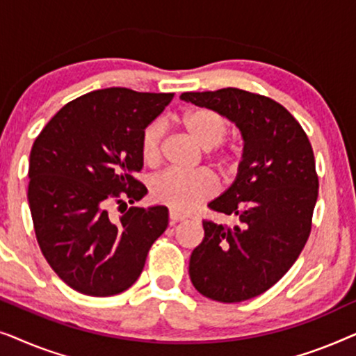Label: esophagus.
<instances>
[{
	"mask_svg": "<svg viewBox=\"0 0 356 356\" xmlns=\"http://www.w3.org/2000/svg\"><path fill=\"white\" fill-rule=\"evenodd\" d=\"M188 216L184 212H179V211H175V209H170V225H175V223L181 222L186 218Z\"/></svg>",
	"mask_w": 356,
	"mask_h": 356,
	"instance_id": "esophagus-1",
	"label": "esophagus"
}]
</instances>
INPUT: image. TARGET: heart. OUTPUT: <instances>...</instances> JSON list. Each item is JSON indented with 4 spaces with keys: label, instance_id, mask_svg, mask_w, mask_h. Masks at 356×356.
I'll return each instance as SVG.
<instances>
[{
    "label": "heart",
    "instance_id": "1",
    "mask_svg": "<svg viewBox=\"0 0 356 356\" xmlns=\"http://www.w3.org/2000/svg\"><path fill=\"white\" fill-rule=\"evenodd\" d=\"M181 126L199 147L211 152L209 157L217 167L228 170L232 155L220 149V144L230 133V123L225 116L209 108H194L181 116ZM162 139V121H154L144 129L140 138V154L145 162L154 163L159 159ZM216 189V181L207 172L163 170L150 179L152 197L175 211H189L197 202L211 197Z\"/></svg>",
    "mask_w": 356,
    "mask_h": 356
}]
</instances>
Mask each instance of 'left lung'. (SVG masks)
Returning <instances> with one entry per match:
<instances>
[{
	"label": "left lung",
	"instance_id": "1",
	"mask_svg": "<svg viewBox=\"0 0 356 356\" xmlns=\"http://www.w3.org/2000/svg\"><path fill=\"white\" fill-rule=\"evenodd\" d=\"M179 99L225 116L245 143L235 181L209 202L240 222H202L189 277L211 300H251L286 274L308 240L319 188L313 149L298 121L267 97L227 87Z\"/></svg>",
	"mask_w": 356,
	"mask_h": 356
}]
</instances>
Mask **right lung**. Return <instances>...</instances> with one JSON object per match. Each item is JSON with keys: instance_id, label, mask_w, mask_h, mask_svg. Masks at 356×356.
<instances>
[{"instance_id": "obj_1", "label": "right lung", "mask_w": 356, "mask_h": 356, "mask_svg": "<svg viewBox=\"0 0 356 356\" xmlns=\"http://www.w3.org/2000/svg\"><path fill=\"white\" fill-rule=\"evenodd\" d=\"M172 99L124 87L94 90L63 106L32 145L27 197L38 246L79 293L128 290L167 230V207L128 202L147 194L134 178L144 165L140 138ZM113 202L125 206L120 219L108 213Z\"/></svg>"}]
</instances>
